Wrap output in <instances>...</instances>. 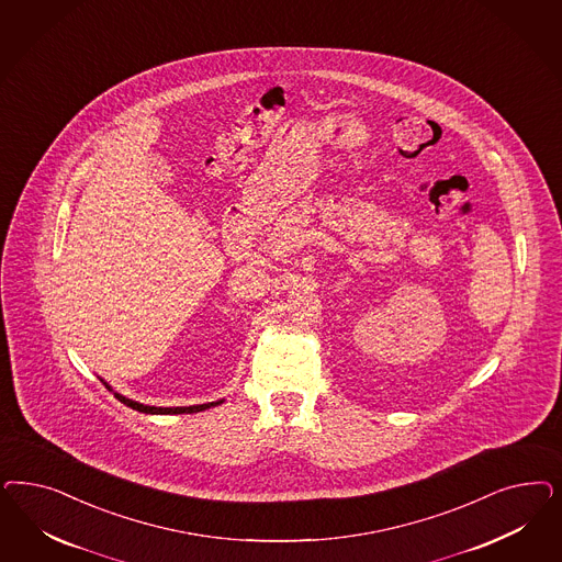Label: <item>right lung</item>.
<instances>
[{
    "instance_id": "1",
    "label": "right lung",
    "mask_w": 562,
    "mask_h": 562,
    "mask_svg": "<svg viewBox=\"0 0 562 562\" xmlns=\"http://www.w3.org/2000/svg\"><path fill=\"white\" fill-rule=\"evenodd\" d=\"M99 381L103 382V384L108 386L109 391L115 395L117 401H122L124 405L132 407V409H136V412H140V414H150V416H178V414H199V412L211 409V407H217V405L223 403V398H218V401L202 403V405H188V407H155V405H145V403H140V401H134V398L124 397L122 393H115V391H113V389H111L108 382L103 381V379H99Z\"/></svg>"
}]
</instances>
